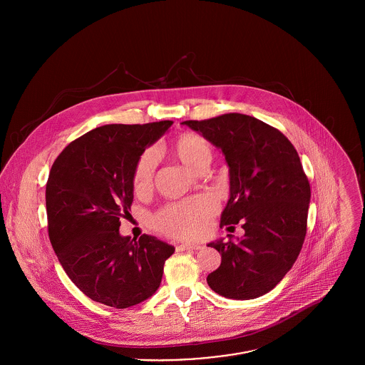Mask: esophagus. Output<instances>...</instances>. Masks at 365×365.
<instances>
[{"label":"esophagus","instance_id":"34e87169","mask_svg":"<svg viewBox=\"0 0 365 365\" xmlns=\"http://www.w3.org/2000/svg\"><path fill=\"white\" fill-rule=\"evenodd\" d=\"M201 245H178L177 252H185V250H200Z\"/></svg>","mask_w":365,"mask_h":365}]
</instances>
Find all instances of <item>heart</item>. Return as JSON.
<instances>
[{
	"label": "heart",
	"mask_w": 365,
	"mask_h": 365,
	"mask_svg": "<svg viewBox=\"0 0 365 365\" xmlns=\"http://www.w3.org/2000/svg\"><path fill=\"white\" fill-rule=\"evenodd\" d=\"M174 153L187 167L200 171L212 161V148L208 140L192 132L180 135L174 142ZM157 167L156 149H148L139 157L132 184L138 194L148 192L155 181ZM216 202L210 197H197L182 202H174L161 209L155 216L157 229L178 239H195L204 235L209 217L216 212Z\"/></svg>",
	"instance_id": "heart-1"
}]
</instances>
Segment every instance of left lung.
Returning <instances> with one entry per match:
<instances>
[{
  "label": "left lung",
  "instance_id": "left-lung-1",
  "mask_svg": "<svg viewBox=\"0 0 365 365\" xmlns=\"http://www.w3.org/2000/svg\"><path fill=\"white\" fill-rule=\"evenodd\" d=\"M219 148L229 164L230 198L220 227L242 222L239 243H209L222 256L207 278L219 295L255 299L291 269L307 236L309 180L297 149L277 128L245 113L182 122ZM235 227L229 226L227 229Z\"/></svg>",
  "mask_w": 365,
  "mask_h": 365
}]
</instances>
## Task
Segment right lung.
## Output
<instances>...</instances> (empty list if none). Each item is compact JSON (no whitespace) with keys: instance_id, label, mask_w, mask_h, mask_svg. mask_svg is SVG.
Returning a JSON list of instances; mask_svg holds the SVG:
<instances>
[{"instance_id":"add662e5","label":"right lung","mask_w":365,"mask_h":365,"mask_svg":"<svg viewBox=\"0 0 365 365\" xmlns=\"http://www.w3.org/2000/svg\"><path fill=\"white\" fill-rule=\"evenodd\" d=\"M171 120L104 125L67 145L46 182L48 230L53 250L76 287L116 309L156 292L174 246L152 235H119L133 202V168Z\"/></svg>"}]
</instances>
